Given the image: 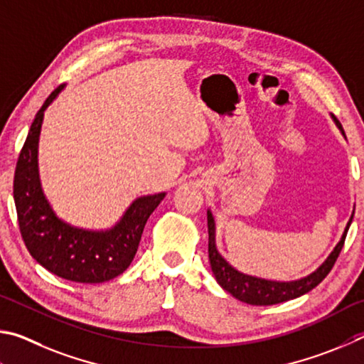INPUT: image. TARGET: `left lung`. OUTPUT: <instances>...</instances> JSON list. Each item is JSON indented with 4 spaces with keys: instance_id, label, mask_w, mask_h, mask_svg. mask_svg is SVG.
Masks as SVG:
<instances>
[{
    "instance_id": "8db88e82",
    "label": "left lung",
    "mask_w": 364,
    "mask_h": 364,
    "mask_svg": "<svg viewBox=\"0 0 364 364\" xmlns=\"http://www.w3.org/2000/svg\"><path fill=\"white\" fill-rule=\"evenodd\" d=\"M336 124L339 126V129L343 134V129L339 121L336 119ZM353 214L350 218L348 224L346 227L342 238L334 251L329 254V257L324 260L320 269L310 273L309 277L297 279V282H270V279H262L256 277L245 275L238 270H235L233 267L227 262V260L220 256L218 247H215V225L214 218L211 211H208V233H209V262H211V269L218 283L224 288L227 292H230L233 297H237L238 301L251 304V305H273V304H282L291 299L301 297L307 294L315 286L320 284L324 278L328 277V273L333 269L337 257L346 243V237L348 232V227L352 224Z\"/></svg>"
}]
</instances>
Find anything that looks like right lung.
<instances>
[{"mask_svg": "<svg viewBox=\"0 0 364 364\" xmlns=\"http://www.w3.org/2000/svg\"><path fill=\"white\" fill-rule=\"evenodd\" d=\"M63 85L54 89L38 110L17 159L14 201L23 243L38 264L54 275L75 283H104L131 265L150 214L164 193L137 198L117 225L91 232L62 222L44 198L38 176V139L44 110Z\"/></svg>", "mask_w": 364, "mask_h": 364, "instance_id": "add662e5", "label": "right lung"}]
</instances>
